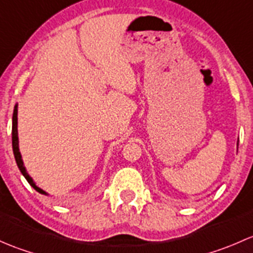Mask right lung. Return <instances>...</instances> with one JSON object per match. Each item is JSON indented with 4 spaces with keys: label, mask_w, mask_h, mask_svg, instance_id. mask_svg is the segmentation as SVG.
Returning <instances> with one entry per match:
<instances>
[{
    "label": "right lung",
    "mask_w": 253,
    "mask_h": 253,
    "mask_svg": "<svg viewBox=\"0 0 253 253\" xmlns=\"http://www.w3.org/2000/svg\"><path fill=\"white\" fill-rule=\"evenodd\" d=\"M12 148H13L14 159H16L18 168H19L22 175L27 178V181L29 182V185L32 186L34 190H37L38 192L42 193V195L48 196L47 192H45L44 190H42L40 187H38L37 183H35L34 180L32 178V176L27 172V169H25V167H24V163H23L22 154H20V152H19V139H18V104L14 105L13 117H12Z\"/></svg>",
    "instance_id": "1"
}]
</instances>
